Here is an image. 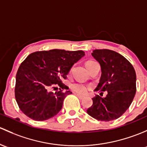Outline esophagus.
Here are the masks:
<instances>
[{
	"mask_svg": "<svg viewBox=\"0 0 147 147\" xmlns=\"http://www.w3.org/2000/svg\"><path fill=\"white\" fill-rule=\"evenodd\" d=\"M75 94L76 95V96H78V98H80V99H83V98H85L84 96H82V95H80V94H78V93H75Z\"/></svg>",
	"mask_w": 147,
	"mask_h": 147,
	"instance_id": "obj_1",
	"label": "esophagus"
}]
</instances>
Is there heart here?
I'll return each mask as SVG.
<instances>
[{
  "label": "heart",
  "instance_id": "b5f03b06",
  "mask_svg": "<svg viewBox=\"0 0 147 147\" xmlns=\"http://www.w3.org/2000/svg\"><path fill=\"white\" fill-rule=\"evenodd\" d=\"M93 62V61H88L86 63V64L89 63ZM71 88L75 91L76 93H79V94H85V93H87L89 90H90V86L87 84H83V83H74V84H72L71 85Z\"/></svg>",
  "mask_w": 147,
  "mask_h": 147
}]
</instances>
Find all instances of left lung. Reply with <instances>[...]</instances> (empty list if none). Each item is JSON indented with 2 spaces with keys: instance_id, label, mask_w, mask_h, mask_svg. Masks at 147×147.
Wrapping results in <instances>:
<instances>
[{
  "instance_id": "8db88e82",
  "label": "left lung",
  "mask_w": 147,
  "mask_h": 147,
  "mask_svg": "<svg viewBox=\"0 0 147 147\" xmlns=\"http://www.w3.org/2000/svg\"><path fill=\"white\" fill-rule=\"evenodd\" d=\"M92 56L99 62L101 76L94 91L102 96L92 98L88 114L100 121H111L122 116L131 105L136 93V73L127 59L110 49H95Z\"/></svg>"
}]
</instances>
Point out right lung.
Instances as JSON below:
<instances>
[{
  "mask_svg": "<svg viewBox=\"0 0 147 147\" xmlns=\"http://www.w3.org/2000/svg\"><path fill=\"white\" fill-rule=\"evenodd\" d=\"M84 55L82 50L63 49L35 51L28 55L18 69L15 88L16 101L22 113L36 121L47 120L58 114L64 98L72 93L62 80ZM57 84L60 90L53 93L51 90L57 88L54 87Z\"/></svg>",
  "mask_w": 147,
  "mask_h": 147,
  "instance_id": "add662e5",
  "label": "right lung"
}]
</instances>
